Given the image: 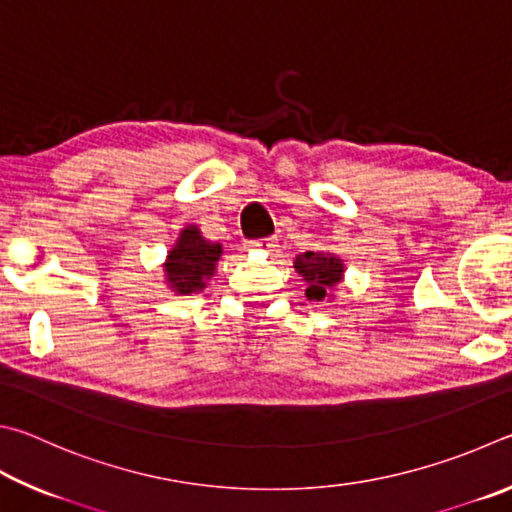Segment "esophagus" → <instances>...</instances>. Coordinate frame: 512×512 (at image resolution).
Here are the masks:
<instances>
[{"label":"esophagus","mask_w":512,"mask_h":512,"mask_svg":"<svg viewBox=\"0 0 512 512\" xmlns=\"http://www.w3.org/2000/svg\"><path fill=\"white\" fill-rule=\"evenodd\" d=\"M247 247L254 251H263V254H270V251H274L276 242H274V238H261V240H251Z\"/></svg>","instance_id":"obj_1"}]
</instances>
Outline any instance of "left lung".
<instances>
[{
	"instance_id": "obj_1",
	"label": "left lung",
	"mask_w": 512,
	"mask_h": 512,
	"mask_svg": "<svg viewBox=\"0 0 512 512\" xmlns=\"http://www.w3.org/2000/svg\"><path fill=\"white\" fill-rule=\"evenodd\" d=\"M294 270L308 285V301H330L344 281V261L333 251H301L294 258Z\"/></svg>"
}]
</instances>
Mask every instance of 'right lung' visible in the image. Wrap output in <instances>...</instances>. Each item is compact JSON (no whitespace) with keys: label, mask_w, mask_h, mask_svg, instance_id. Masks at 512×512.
<instances>
[{"label":"right lung","mask_w":512,"mask_h":512,"mask_svg":"<svg viewBox=\"0 0 512 512\" xmlns=\"http://www.w3.org/2000/svg\"><path fill=\"white\" fill-rule=\"evenodd\" d=\"M222 256L220 242H211L202 236L197 224H186L179 231L175 245L168 249L164 267V283L170 292L197 294L209 285L211 276H215V267Z\"/></svg>","instance_id":"add662e5"}]
</instances>
